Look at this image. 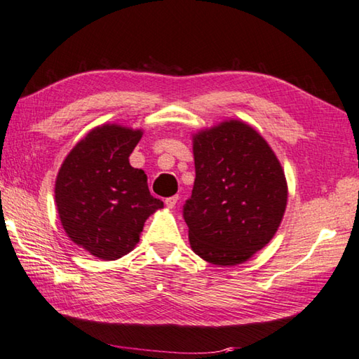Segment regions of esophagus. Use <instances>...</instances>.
<instances>
[{"mask_svg": "<svg viewBox=\"0 0 359 359\" xmlns=\"http://www.w3.org/2000/svg\"><path fill=\"white\" fill-rule=\"evenodd\" d=\"M165 206L167 208H173L175 205H177L178 203V195H173V197H168V198H165Z\"/></svg>", "mask_w": 359, "mask_h": 359, "instance_id": "34e87169", "label": "esophagus"}]
</instances>
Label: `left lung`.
<instances>
[{
    "instance_id": "obj_1",
    "label": "left lung",
    "mask_w": 359,
    "mask_h": 359,
    "mask_svg": "<svg viewBox=\"0 0 359 359\" xmlns=\"http://www.w3.org/2000/svg\"><path fill=\"white\" fill-rule=\"evenodd\" d=\"M195 182L182 206L191 247L215 266H236L269 243L287 201L283 168L253 128L229 120L194 137Z\"/></svg>"
}]
</instances>
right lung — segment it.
I'll return each mask as SVG.
<instances>
[{"mask_svg": "<svg viewBox=\"0 0 359 359\" xmlns=\"http://www.w3.org/2000/svg\"><path fill=\"white\" fill-rule=\"evenodd\" d=\"M142 137L118 125L90 131L73 148L56 180V205L69 238L100 259L130 253L148 215L164 206L148 191L147 175L130 164Z\"/></svg>", "mask_w": 359, "mask_h": 359, "instance_id": "right-lung-1", "label": "right lung"}]
</instances>
